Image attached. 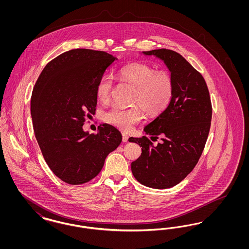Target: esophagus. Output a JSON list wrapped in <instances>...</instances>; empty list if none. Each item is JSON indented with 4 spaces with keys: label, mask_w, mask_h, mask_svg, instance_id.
<instances>
[{
    "label": "esophagus",
    "mask_w": 249,
    "mask_h": 249,
    "mask_svg": "<svg viewBox=\"0 0 249 249\" xmlns=\"http://www.w3.org/2000/svg\"><path fill=\"white\" fill-rule=\"evenodd\" d=\"M128 140H129L128 135H127V134H125V133H122V141L124 142H128Z\"/></svg>",
    "instance_id": "1"
}]
</instances>
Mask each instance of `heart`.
I'll list each match as a JSON object with an SVG mask.
<instances>
[{
	"label": "heart",
	"instance_id": "obj_1",
	"mask_svg": "<svg viewBox=\"0 0 249 249\" xmlns=\"http://www.w3.org/2000/svg\"><path fill=\"white\" fill-rule=\"evenodd\" d=\"M119 79L135 88L133 102L142 107L149 116H158L169 107L174 94V82L165 71H155L144 63H131L121 67L118 71ZM113 88V78L104 74L98 81L96 95L98 100L107 103ZM142 117L139 106L130 108L113 107L104 114V120L124 131L130 130Z\"/></svg>",
	"mask_w": 249,
	"mask_h": 249
}]
</instances>
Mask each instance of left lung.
Returning <instances> with one entry per match:
<instances>
[{"mask_svg":"<svg viewBox=\"0 0 249 249\" xmlns=\"http://www.w3.org/2000/svg\"><path fill=\"white\" fill-rule=\"evenodd\" d=\"M142 53L165 63L174 94L166 110L143 128L160 142L154 145L146 136L129 139L142 147L131 172L143 186L163 190L179 184L197 164L210 130L212 105L204 78L178 52L161 48Z\"/></svg>","mask_w":249,"mask_h":249,"instance_id":"obj_1","label":"left lung"}]
</instances>
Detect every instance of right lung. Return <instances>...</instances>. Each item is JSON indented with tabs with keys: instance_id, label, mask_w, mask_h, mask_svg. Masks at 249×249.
Masks as SVG:
<instances>
[{
	"instance_id": "right-lung-1",
	"label": "right lung",
	"mask_w": 249,
	"mask_h": 249,
	"mask_svg": "<svg viewBox=\"0 0 249 249\" xmlns=\"http://www.w3.org/2000/svg\"><path fill=\"white\" fill-rule=\"evenodd\" d=\"M115 59L105 51L71 49L49 61L35 85L31 114L36 140L48 167L67 184L97 177L122 141L120 131L107 123L97 134L82 128L95 113L98 81Z\"/></svg>"
}]
</instances>
